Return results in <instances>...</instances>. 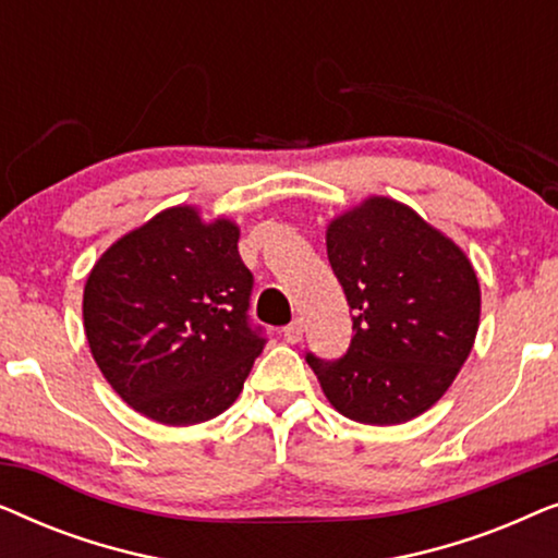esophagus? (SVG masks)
<instances>
[{
	"mask_svg": "<svg viewBox=\"0 0 558 558\" xmlns=\"http://www.w3.org/2000/svg\"><path fill=\"white\" fill-rule=\"evenodd\" d=\"M281 332H284V340H287V342H292V345H294V342H300V340H302L304 323H302V319H294V323H289Z\"/></svg>",
	"mask_w": 558,
	"mask_h": 558,
	"instance_id": "esophagus-1",
	"label": "esophagus"
}]
</instances>
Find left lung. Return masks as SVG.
<instances>
[{
	"label": "left lung",
	"instance_id": "obj_1",
	"mask_svg": "<svg viewBox=\"0 0 558 558\" xmlns=\"http://www.w3.org/2000/svg\"><path fill=\"white\" fill-rule=\"evenodd\" d=\"M325 243L353 310V340L335 363L307 355L310 368L342 416L411 422L447 393L475 345V266L449 235L386 195L335 216Z\"/></svg>",
	"mask_w": 558,
	"mask_h": 558
}]
</instances>
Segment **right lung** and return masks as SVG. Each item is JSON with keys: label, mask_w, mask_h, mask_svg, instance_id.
<instances>
[{"label": "right lung", "mask_w": 558, "mask_h": 558, "mask_svg": "<svg viewBox=\"0 0 558 558\" xmlns=\"http://www.w3.org/2000/svg\"><path fill=\"white\" fill-rule=\"evenodd\" d=\"M231 218L172 205L111 243L83 289L90 355L134 411L193 426L239 399L266 345L248 327L254 277Z\"/></svg>", "instance_id": "right-lung-1"}]
</instances>
